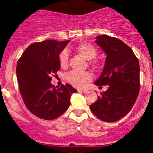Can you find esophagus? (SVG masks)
<instances>
[{
	"mask_svg": "<svg viewBox=\"0 0 153 153\" xmlns=\"http://www.w3.org/2000/svg\"><path fill=\"white\" fill-rule=\"evenodd\" d=\"M78 92H80V93H87L88 92V90H86V89H79L78 90Z\"/></svg>",
	"mask_w": 153,
	"mask_h": 153,
	"instance_id": "esophagus-1",
	"label": "esophagus"
}]
</instances>
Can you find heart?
Here are the masks:
<instances>
[{
    "label": "heart",
    "mask_w": 153,
    "mask_h": 153,
    "mask_svg": "<svg viewBox=\"0 0 153 153\" xmlns=\"http://www.w3.org/2000/svg\"><path fill=\"white\" fill-rule=\"evenodd\" d=\"M76 51L82 55L85 59L89 60V63L93 68L98 69L100 67V63L95 59L97 51L96 47L89 43H81L76 47ZM59 63L61 68H67L68 66V53L66 51H62L59 56ZM67 80L73 86L76 87H84L92 79V74L90 72H78L72 71L67 75Z\"/></svg>",
    "instance_id": "heart-1"
}]
</instances>
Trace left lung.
I'll use <instances>...</instances> for the list:
<instances>
[{
  "instance_id": "1",
  "label": "left lung",
  "mask_w": 153,
  "mask_h": 153,
  "mask_svg": "<svg viewBox=\"0 0 153 153\" xmlns=\"http://www.w3.org/2000/svg\"><path fill=\"white\" fill-rule=\"evenodd\" d=\"M96 43L106 57L95 84L109 86L90 108L100 120L116 122L129 113L139 95L140 63L132 50L120 39L100 35L96 37Z\"/></svg>"
}]
</instances>
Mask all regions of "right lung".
I'll list each match as a JSON object with an SVG mask.
<instances>
[{
  "mask_svg": "<svg viewBox=\"0 0 153 153\" xmlns=\"http://www.w3.org/2000/svg\"><path fill=\"white\" fill-rule=\"evenodd\" d=\"M69 41L33 43L17 61L16 73L23 100L28 110L40 119L52 120L61 116L70 106L71 95L76 93L70 84L56 89L51 83V76L60 68L59 54Z\"/></svg>",
  "mask_w": 153,
  "mask_h": 153,
  "instance_id": "obj_1",
  "label": "right lung"
}]
</instances>
